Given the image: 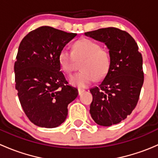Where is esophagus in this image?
Listing matches in <instances>:
<instances>
[{
  "instance_id": "esophagus-1",
  "label": "esophagus",
  "mask_w": 158,
  "mask_h": 158,
  "mask_svg": "<svg viewBox=\"0 0 158 158\" xmlns=\"http://www.w3.org/2000/svg\"><path fill=\"white\" fill-rule=\"evenodd\" d=\"M85 92V90L84 89H78V92H79V95H80L82 93V92Z\"/></svg>"
}]
</instances>
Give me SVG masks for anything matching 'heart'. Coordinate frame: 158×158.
Returning <instances> with one entry per match:
<instances>
[{"instance_id": "b5f03b06", "label": "heart", "mask_w": 158, "mask_h": 158, "mask_svg": "<svg viewBox=\"0 0 158 158\" xmlns=\"http://www.w3.org/2000/svg\"><path fill=\"white\" fill-rule=\"evenodd\" d=\"M60 67L66 74H71L82 62V71L69 78L75 86L85 88L95 79L101 80L109 73L111 65V56L108 49L101 47L99 43L83 37L73 44V52L63 49L59 53Z\"/></svg>"}]
</instances>
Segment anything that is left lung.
I'll return each instance as SVG.
<instances>
[{
    "mask_svg": "<svg viewBox=\"0 0 158 158\" xmlns=\"http://www.w3.org/2000/svg\"><path fill=\"white\" fill-rule=\"evenodd\" d=\"M106 44L111 56L109 73L90 89V114L99 125L111 126L125 120L138 104L144 83L143 60L134 38L125 30L101 28L85 33Z\"/></svg>",
    "mask_w": 158,
    "mask_h": 158,
    "instance_id": "left-lung-1",
    "label": "left lung"
}]
</instances>
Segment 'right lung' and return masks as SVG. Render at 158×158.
Returning a JSON list of instances; mask_svg holds the SVG:
<instances>
[{
  "instance_id": "right-lung-1",
  "label": "right lung",
  "mask_w": 158,
  "mask_h": 158,
  "mask_svg": "<svg viewBox=\"0 0 158 158\" xmlns=\"http://www.w3.org/2000/svg\"><path fill=\"white\" fill-rule=\"evenodd\" d=\"M48 26L23 37L14 63L15 88L23 111L34 125L52 128L61 125L68 105L78 95L60 71L59 53L76 36Z\"/></svg>"
}]
</instances>
